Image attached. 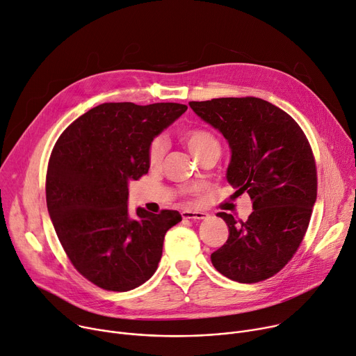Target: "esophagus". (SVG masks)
Here are the masks:
<instances>
[{
  "label": "esophagus",
  "instance_id": "34e87169",
  "mask_svg": "<svg viewBox=\"0 0 356 356\" xmlns=\"http://www.w3.org/2000/svg\"><path fill=\"white\" fill-rule=\"evenodd\" d=\"M181 215L184 220H207V218L209 216L204 211H182Z\"/></svg>",
  "mask_w": 356,
  "mask_h": 356
}]
</instances>
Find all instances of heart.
<instances>
[{
	"mask_svg": "<svg viewBox=\"0 0 356 356\" xmlns=\"http://www.w3.org/2000/svg\"><path fill=\"white\" fill-rule=\"evenodd\" d=\"M182 140L185 141L189 151L193 152L194 156L197 158H201L211 151L220 152V143H218L216 136L208 129H204V128L186 129L182 134ZM165 149H167V143L165 140L161 138V136L151 141L148 147V162L151 167L158 165L163 154H165Z\"/></svg>",
	"mask_w": 356,
	"mask_h": 356,
	"instance_id": "heart-1",
	"label": "heart"
}]
</instances>
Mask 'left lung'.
Wrapping results in <instances>:
<instances>
[{
  "mask_svg": "<svg viewBox=\"0 0 356 356\" xmlns=\"http://www.w3.org/2000/svg\"><path fill=\"white\" fill-rule=\"evenodd\" d=\"M231 148L227 170L235 195L247 193L254 211L236 222L220 212L229 236L211 255L224 277L254 284L280 272L298 251L316 201V165L304 131L281 108L255 97L191 101Z\"/></svg>",
  "mask_w": 356,
  "mask_h": 356,
  "instance_id": "1",
  "label": "left lung"
}]
</instances>
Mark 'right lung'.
Here are the masks:
<instances>
[{
    "instance_id": "add662e5",
    "label": "right lung",
    "mask_w": 356,
    "mask_h": 356,
    "mask_svg": "<svg viewBox=\"0 0 356 356\" xmlns=\"http://www.w3.org/2000/svg\"><path fill=\"white\" fill-rule=\"evenodd\" d=\"M186 105L105 102L75 120L54 145L47 208L75 269L97 286L125 292L148 281L178 211H128V184L149 170L148 147Z\"/></svg>"
}]
</instances>
